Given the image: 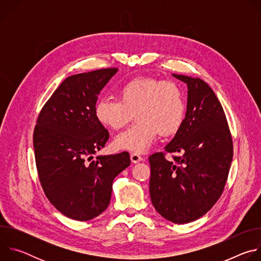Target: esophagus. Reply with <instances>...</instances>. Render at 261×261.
<instances>
[{
  "mask_svg": "<svg viewBox=\"0 0 261 261\" xmlns=\"http://www.w3.org/2000/svg\"><path fill=\"white\" fill-rule=\"evenodd\" d=\"M130 158H131V161H132L133 163H138V162H140V161L143 160V158H142L141 156H139L138 154H135V153L131 154V155H130Z\"/></svg>",
  "mask_w": 261,
  "mask_h": 261,
  "instance_id": "34e87169",
  "label": "esophagus"
}]
</instances>
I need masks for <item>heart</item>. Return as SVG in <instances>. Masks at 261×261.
<instances>
[{"mask_svg":"<svg viewBox=\"0 0 261 261\" xmlns=\"http://www.w3.org/2000/svg\"><path fill=\"white\" fill-rule=\"evenodd\" d=\"M118 100L100 99L95 117L105 128L120 130L133 119L136 123L114 140L118 150L143 153L157 135L172 136L180 129L186 116L185 95L171 81L135 77L118 89Z\"/></svg>","mask_w":261,"mask_h":261,"instance_id":"heart-1","label":"heart"}]
</instances>
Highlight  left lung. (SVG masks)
Wrapping results in <instances>:
<instances>
[{"label": "left lung", "instance_id": "left-lung-1", "mask_svg": "<svg viewBox=\"0 0 261 261\" xmlns=\"http://www.w3.org/2000/svg\"><path fill=\"white\" fill-rule=\"evenodd\" d=\"M172 75L188 86L187 113L165 152L148 157L150 195L163 218L185 224L206 214L222 195L233 143L224 110L208 85L200 79ZM166 152L180 155L168 162Z\"/></svg>", "mask_w": 261, "mask_h": 261}]
</instances>
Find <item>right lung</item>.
I'll use <instances>...</instances> for the list:
<instances>
[{
	"label": "right lung",
	"instance_id": "obj_1",
	"mask_svg": "<svg viewBox=\"0 0 261 261\" xmlns=\"http://www.w3.org/2000/svg\"><path fill=\"white\" fill-rule=\"evenodd\" d=\"M117 71L102 68L67 77L42 107L34 129L35 161L44 194L73 220L89 221L103 213L114 178L131 162L128 152L92 160L109 138L95 117L96 102Z\"/></svg>",
	"mask_w": 261,
	"mask_h": 261
}]
</instances>
